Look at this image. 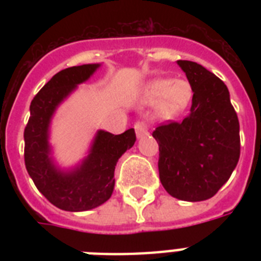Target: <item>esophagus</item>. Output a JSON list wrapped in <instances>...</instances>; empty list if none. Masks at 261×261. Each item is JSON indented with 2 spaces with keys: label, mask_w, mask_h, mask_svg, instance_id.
I'll use <instances>...</instances> for the list:
<instances>
[{
  "label": "esophagus",
  "mask_w": 261,
  "mask_h": 261,
  "mask_svg": "<svg viewBox=\"0 0 261 261\" xmlns=\"http://www.w3.org/2000/svg\"><path fill=\"white\" fill-rule=\"evenodd\" d=\"M134 128H135V133H137V137H138V138H142V137H145V135L149 134V127H147L146 123L142 122V120H139V122L135 123Z\"/></svg>",
  "instance_id": "esophagus-1"
}]
</instances>
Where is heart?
Wrapping results in <instances>:
<instances>
[{
    "mask_svg": "<svg viewBox=\"0 0 261 261\" xmlns=\"http://www.w3.org/2000/svg\"><path fill=\"white\" fill-rule=\"evenodd\" d=\"M194 92L184 80L154 79L143 88L145 101L157 102V110L163 118L172 119L181 115L190 107Z\"/></svg>",
    "mask_w": 261,
    "mask_h": 261,
    "instance_id": "b5f03b06",
    "label": "heart"
}]
</instances>
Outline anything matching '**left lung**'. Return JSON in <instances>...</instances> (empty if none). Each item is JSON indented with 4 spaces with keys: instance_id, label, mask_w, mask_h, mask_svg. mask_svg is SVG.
Here are the masks:
<instances>
[{
    "instance_id": "1",
    "label": "left lung",
    "mask_w": 261,
    "mask_h": 261,
    "mask_svg": "<svg viewBox=\"0 0 261 261\" xmlns=\"http://www.w3.org/2000/svg\"><path fill=\"white\" fill-rule=\"evenodd\" d=\"M177 65L194 97L182 122L153 131L160 149V180L173 198L200 202L213 198L237 167L240 123L223 81L196 62Z\"/></svg>"
}]
</instances>
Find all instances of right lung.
<instances>
[{"label":"right lung","instance_id":"1","mask_svg":"<svg viewBox=\"0 0 261 261\" xmlns=\"http://www.w3.org/2000/svg\"><path fill=\"white\" fill-rule=\"evenodd\" d=\"M98 67V63H89L57 73L31 102V116L24 130L28 174L47 200L65 211H87L106 203L114 192L116 163L137 139L134 128L119 135L98 130L89 154L80 165L61 171L53 161L48 143L51 118L59 104Z\"/></svg>","mask_w":261,"mask_h":261}]
</instances>
